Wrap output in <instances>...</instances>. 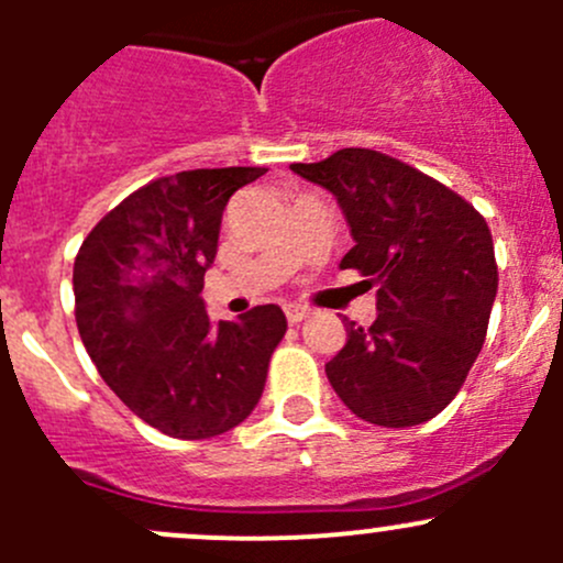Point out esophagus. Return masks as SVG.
<instances>
[{
	"label": "esophagus",
	"instance_id": "esophagus-1",
	"mask_svg": "<svg viewBox=\"0 0 563 563\" xmlns=\"http://www.w3.org/2000/svg\"><path fill=\"white\" fill-rule=\"evenodd\" d=\"M308 316H310V308H305V305H286L288 323H299V321H305Z\"/></svg>",
	"mask_w": 563,
	"mask_h": 563
}]
</instances>
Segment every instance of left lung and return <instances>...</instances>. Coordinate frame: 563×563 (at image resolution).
<instances>
[{
    "label": "left lung",
    "instance_id": "1",
    "mask_svg": "<svg viewBox=\"0 0 563 563\" xmlns=\"http://www.w3.org/2000/svg\"><path fill=\"white\" fill-rule=\"evenodd\" d=\"M291 172L338 198L354 236L340 266L378 288V318L367 329L345 323L329 384L365 422H428L455 400L485 343L498 291L485 218L433 176L373 150L351 146Z\"/></svg>",
    "mask_w": 563,
    "mask_h": 563
}]
</instances>
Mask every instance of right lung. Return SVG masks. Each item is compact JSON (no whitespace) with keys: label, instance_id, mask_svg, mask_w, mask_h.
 I'll return each instance as SVG.
<instances>
[{"label":"right lung","instance_id":"obj_1","mask_svg":"<svg viewBox=\"0 0 563 563\" xmlns=\"http://www.w3.org/2000/svg\"><path fill=\"white\" fill-rule=\"evenodd\" d=\"M266 168H196L130 192L73 266L84 349L119 400L161 433L201 441L245 422L286 334L277 305L209 321L203 275L229 198Z\"/></svg>","mask_w":563,"mask_h":563}]
</instances>
